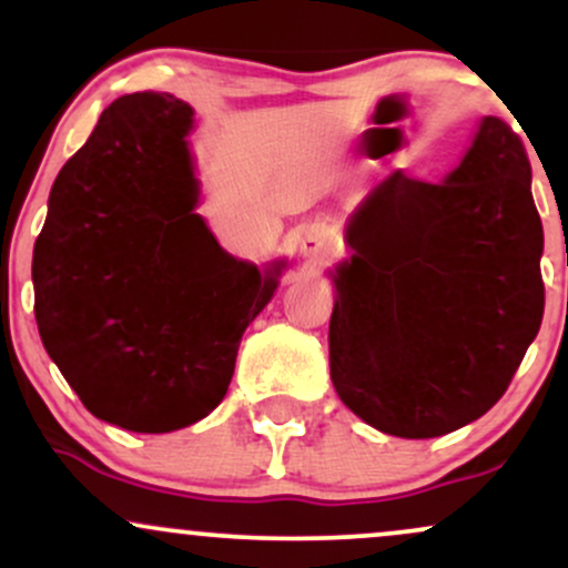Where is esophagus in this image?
<instances>
[{
  "mask_svg": "<svg viewBox=\"0 0 568 568\" xmlns=\"http://www.w3.org/2000/svg\"><path fill=\"white\" fill-rule=\"evenodd\" d=\"M336 247V237L334 230L328 224H306L302 234H298V251L306 262L312 264H323L334 256Z\"/></svg>",
  "mask_w": 568,
  "mask_h": 568,
  "instance_id": "obj_1",
  "label": "esophagus"
}]
</instances>
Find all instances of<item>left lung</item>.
<instances>
[{
	"instance_id": "1",
	"label": "left lung",
	"mask_w": 568,
	"mask_h": 568,
	"mask_svg": "<svg viewBox=\"0 0 568 568\" xmlns=\"http://www.w3.org/2000/svg\"><path fill=\"white\" fill-rule=\"evenodd\" d=\"M328 270L331 382L366 425L438 438L505 395L545 312L542 221L524 143L484 116L440 184L393 173Z\"/></svg>"
}]
</instances>
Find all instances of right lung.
I'll return each instance as SVG.
<instances>
[{
  "mask_svg": "<svg viewBox=\"0 0 568 568\" xmlns=\"http://www.w3.org/2000/svg\"><path fill=\"white\" fill-rule=\"evenodd\" d=\"M194 109L116 98L58 173L34 243V315L84 408L130 433H173L224 400L240 338L288 258L243 262L197 213Z\"/></svg>",
  "mask_w": 568,
  "mask_h": 568,
  "instance_id": "add662e5",
  "label": "right lung"
}]
</instances>
